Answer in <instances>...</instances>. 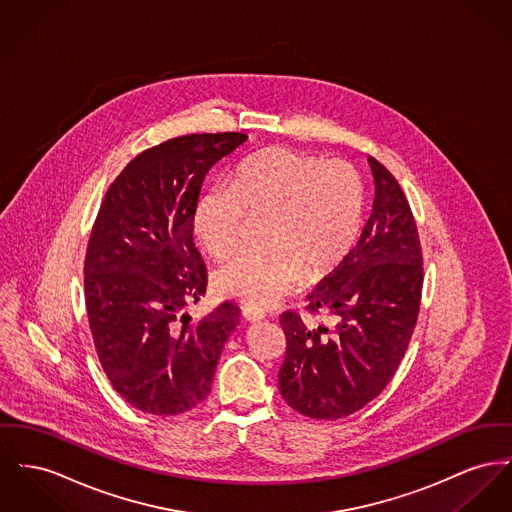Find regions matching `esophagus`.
Listing matches in <instances>:
<instances>
[{"label": "esophagus", "instance_id": "34e87169", "mask_svg": "<svg viewBox=\"0 0 512 512\" xmlns=\"http://www.w3.org/2000/svg\"><path fill=\"white\" fill-rule=\"evenodd\" d=\"M241 315H243L247 321H251V323L265 319V311L253 309V307H249V305H243V307H241Z\"/></svg>", "mask_w": 512, "mask_h": 512}]
</instances>
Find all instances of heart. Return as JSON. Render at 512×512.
Masks as SVG:
<instances>
[{
    "mask_svg": "<svg viewBox=\"0 0 512 512\" xmlns=\"http://www.w3.org/2000/svg\"><path fill=\"white\" fill-rule=\"evenodd\" d=\"M247 216H267L265 251H243L214 272V288L253 309L292 294L303 278L319 280L354 249L363 222V183L344 160L272 147L245 158L228 185L205 189L193 232L222 259L240 243Z\"/></svg>",
    "mask_w": 512,
    "mask_h": 512,
    "instance_id": "b5f03b06",
    "label": "heart"
}]
</instances>
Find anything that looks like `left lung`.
Instances as JSON below:
<instances>
[{"mask_svg":"<svg viewBox=\"0 0 512 512\" xmlns=\"http://www.w3.org/2000/svg\"><path fill=\"white\" fill-rule=\"evenodd\" d=\"M373 211L348 257L307 296L305 323L284 311L286 354L278 373L282 398L313 420H340L389 385L420 313L423 255L408 199L391 172L369 156Z\"/></svg>","mask_w":512,"mask_h":512,"instance_id":"obj_1","label":"left lung"}]
</instances>
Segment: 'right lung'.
I'll list each match as a JSON object with an SVG mask.
<instances>
[{
  "label": "right lung",
  "mask_w": 512,
  "mask_h": 512,
  "mask_svg": "<svg viewBox=\"0 0 512 512\" xmlns=\"http://www.w3.org/2000/svg\"><path fill=\"white\" fill-rule=\"evenodd\" d=\"M247 137L191 133L137 154L108 187L85 255V305L94 348L131 406L176 416L211 392L240 307L224 301L197 321L181 313L207 290L193 243V209L212 166Z\"/></svg>",
  "instance_id": "right-lung-1"
}]
</instances>
